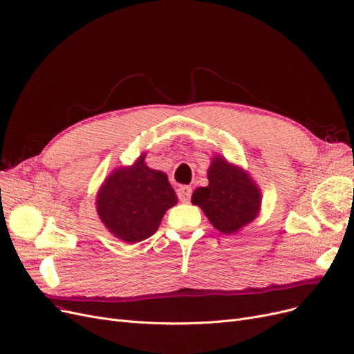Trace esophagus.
I'll use <instances>...</instances> for the list:
<instances>
[{
	"mask_svg": "<svg viewBox=\"0 0 354 354\" xmlns=\"http://www.w3.org/2000/svg\"><path fill=\"white\" fill-rule=\"evenodd\" d=\"M176 192H178V198L182 203H188L191 199V195H192L191 187H179Z\"/></svg>",
	"mask_w": 354,
	"mask_h": 354,
	"instance_id": "34e87169",
	"label": "esophagus"
}]
</instances>
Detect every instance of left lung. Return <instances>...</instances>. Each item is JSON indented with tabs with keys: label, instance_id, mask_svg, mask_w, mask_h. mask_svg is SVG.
Returning a JSON list of instances; mask_svg holds the SVG:
<instances>
[{
	"label": "left lung",
	"instance_id": "1",
	"mask_svg": "<svg viewBox=\"0 0 354 354\" xmlns=\"http://www.w3.org/2000/svg\"><path fill=\"white\" fill-rule=\"evenodd\" d=\"M208 187L196 188L191 201L205 212L211 224L232 234L254 220L260 207V192L240 167L214 158L208 169Z\"/></svg>",
	"mask_w": 354,
	"mask_h": 354
}]
</instances>
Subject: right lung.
<instances>
[{
    "label": "right lung",
    "mask_w": 354,
    "mask_h": 354,
    "mask_svg": "<svg viewBox=\"0 0 354 354\" xmlns=\"http://www.w3.org/2000/svg\"><path fill=\"white\" fill-rule=\"evenodd\" d=\"M176 201L167 176L146 166L142 156L106 178L97 198V211L110 233L137 243L158 232L165 212Z\"/></svg>",
    "instance_id": "1"
}]
</instances>
